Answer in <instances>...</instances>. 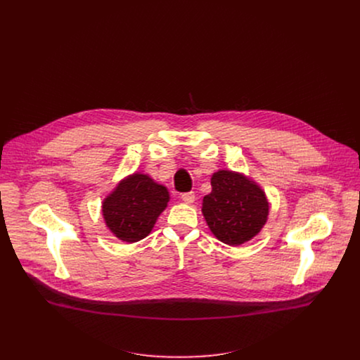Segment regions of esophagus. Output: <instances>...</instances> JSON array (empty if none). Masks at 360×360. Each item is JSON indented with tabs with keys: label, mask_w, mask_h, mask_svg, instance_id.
I'll return each instance as SVG.
<instances>
[{
	"label": "esophagus",
	"mask_w": 360,
	"mask_h": 360,
	"mask_svg": "<svg viewBox=\"0 0 360 360\" xmlns=\"http://www.w3.org/2000/svg\"><path fill=\"white\" fill-rule=\"evenodd\" d=\"M181 200L186 204H193L195 201V194L193 191L191 193H184V194H181Z\"/></svg>",
	"instance_id": "34e87169"
}]
</instances>
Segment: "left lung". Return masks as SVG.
Instances as JSON below:
<instances>
[{
  "instance_id": "8db88e82",
  "label": "left lung",
  "mask_w": 360,
  "mask_h": 360,
  "mask_svg": "<svg viewBox=\"0 0 360 360\" xmlns=\"http://www.w3.org/2000/svg\"><path fill=\"white\" fill-rule=\"evenodd\" d=\"M212 191L202 200V214L213 236L231 247L251 241L267 221L264 191L243 173L221 169L212 174Z\"/></svg>"
}]
</instances>
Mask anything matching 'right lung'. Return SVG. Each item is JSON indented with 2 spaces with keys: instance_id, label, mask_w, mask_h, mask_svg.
Segmentation results:
<instances>
[{
  "instance_id": "add662e5",
  "label": "right lung",
  "mask_w": 360,
  "mask_h": 360,
  "mask_svg": "<svg viewBox=\"0 0 360 360\" xmlns=\"http://www.w3.org/2000/svg\"><path fill=\"white\" fill-rule=\"evenodd\" d=\"M169 191L148 174L133 173L103 201V216L109 231L123 243L146 238L169 202Z\"/></svg>"
}]
</instances>
